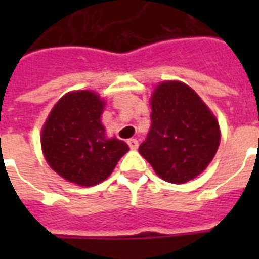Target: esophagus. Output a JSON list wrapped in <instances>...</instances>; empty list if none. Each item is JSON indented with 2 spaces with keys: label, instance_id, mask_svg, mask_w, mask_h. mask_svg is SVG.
Returning a JSON list of instances; mask_svg holds the SVG:
<instances>
[{
  "label": "esophagus",
  "instance_id": "esophagus-1",
  "mask_svg": "<svg viewBox=\"0 0 259 259\" xmlns=\"http://www.w3.org/2000/svg\"><path fill=\"white\" fill-rule=\"evenodd\" d=\"M127 145H129L130 149H137L138 141L136 140V138H132V140H129V141H127Z\"/></svg>",
  "mask_w": 259,
  "mask_h": 259
}]
</instances>
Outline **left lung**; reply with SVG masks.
Listing matches in <instances>:
<instances>
[{"label":"left lung","mask_w":259,"mask_h":259,"mask_svg":"<svg viewBox=\"0 0 259 259\" xmlns=\"http://www.w3.org/2000/svg\"><path fill=\"white\" fill-rule=\"evenodd\" d=\"M152 125L138 152L162 180L183 184L207 168L217 153V118L184 83L164 82L152 95Z\"/></svg>","instance_id":"8db88e82"}]
</instances>
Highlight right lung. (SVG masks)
Listing matches in <instances>:
<instances>
[{
    "label": "right lung",
    "mask_w": 259,
    "mask_h": 259,
    "mask_svg": "<svg viewBox=\"0 0 259 259\" xmlns=\"http://www.w3.org/2000/svg\"><path fill=\"white\" fill-rule=\"evenodd\" d=\"M105 102L91 91L66 94L42 127L47 162L66 180L93 187L107 179L129 150L117 138L107 140L101 115Z\"/></svg>",
    "instance_id": "1"
}]
</instances>
